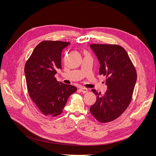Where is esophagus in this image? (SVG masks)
<instances>
[{"mask_svg":"<svg viewBox=\"0 0 156 156\" xmlns=\"http://www.w3.org/2000/svg\"><path fill=\"white\" fill-rule=\"evenodd\" d=\"M80 91L81 92H83V93H87L88 92V89L86 88H84V87H81L80 88Z\"/></svg>","mask_w":156,"mask_h":156,"instance_id":"obj_1","label":"esophagus"}]
</instances>
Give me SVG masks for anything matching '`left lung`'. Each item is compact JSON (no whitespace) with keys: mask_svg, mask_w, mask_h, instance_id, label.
Masks as SVG:
<instances>
[{"mask_svg":"<svg viewBox=\"0 0 156 156\" xmlns=\"http://www.w3.org/2000/svg\"><path fill=\"white\" fill-rule=\"evenodd\" d=\"M101 64L99 75L106 76L107 91L104 94L92 91L97 95L90 111L101 122L118 118L128 107L136 81V71L124 48L118 45L91 44Z\"/></svg>","mask_w":156,"mask_h":156,"instance_id":"1","label":"left lung"}]
</instances>
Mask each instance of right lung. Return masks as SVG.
<instances>
[{"instance_id": "add662e5", "label": "right lung", "mask_w": 156, "mask_h": 156, "mask_svg": "<svg viewBox=\"0 0 156 156\" xmlns=\"http://www.w3.org/2000/svg\"><path fill=\"white\" fill-rule=\"evenodd\" d=\"M70 44L62 41L45 40L38 44L24 66L28 92L44 115L61 114L68 97L77 88L56 80L54 75L61 69V52Z\"/></svg>"}]
</instances>
